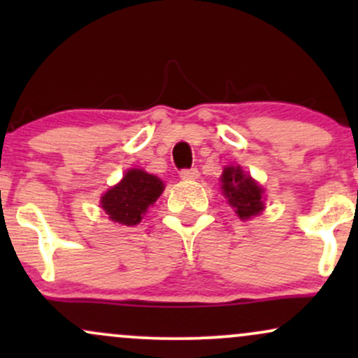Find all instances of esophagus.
Here are the masks:
<instances>
[{"instance_id":"1","label":"esophagus","mask_w":358,"mask_h":358,"mask_svg":"<svg viewBox=\"0 0 358 358\" xmlns=\"http://www.w3.org/2000/svg\"><path fill=\"white\" fill-rule=\"evenodd\" d=\"M180 176H182L183 180H196L200 176V173H199V170H196V168H190V170H182L180 171Z\"/></svg>"}]
</instances>
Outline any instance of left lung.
I'll use <instances>...</instances> for the list:
<instances>
[{
  "mask_svg": "<svg viewBox=\"0 0 358 358\" xmlns=\"http://www.w3.org/2000/svg\"><path fill=\"white\" fill-rule=\"evenodd\" d=\"M222 195L242 220H249L264 210V188L244 173L241 166H225L220 176Z\"/></svg>",
  "mask_w": 358,
  "mask_h": 358,
  "instance_id": "left-lung-1",
  "label": "left lung"
}]
</instances>
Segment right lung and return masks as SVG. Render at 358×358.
<instances>
[{
    "mask_svg": "<svg viewBox=\"0 0 358 358\" xmlns=\"http://www.w3.org/2000/svg\"><path fill=\"white\" fill-rule=\"evenodd\" d=\"M163 190L165 185L158 176L139 168H131L121 182L101 196V207L110 220L131 227L141 222L143 215L158 200Z\"/></svg>",
    "mask_w": 358,
    "mask_h": 358,
    "instance_id": "right-lung-1",
    "label": "right lung"
}]
</instances>
